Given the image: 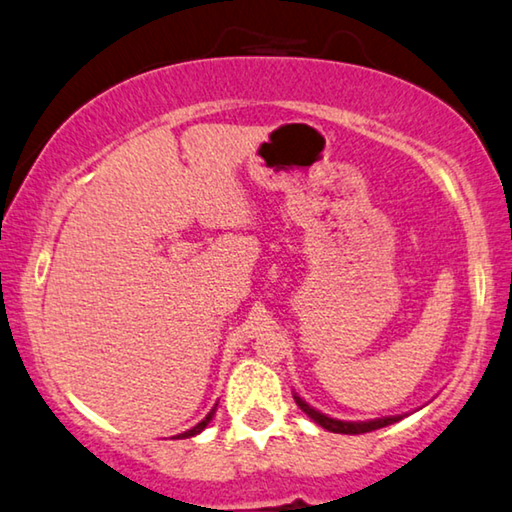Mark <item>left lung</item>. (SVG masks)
<instances>
[{
    "label": "left lung",
    "mask_w": 512,
    "mask_h": 512,
    "mask_svg": "<svg viewBox=\"0 0 512 512\" xmlns=\"http://www.w3.org/2000/svg\"><path fill=\"white\" fill-rule=\"evenodd\" d=\"M295 403L300 410L311 416L313 421L318 423V426H322L329 432H341V435H361V432H371V430H377V428H384V426H391V423H396L403 419V416H387V419H375V421H338V419H329L327 414H320L318 410H313L311 405H306L304 400L300 396H293Z\"/></svg>",
    "instance_id": "left-lung-1"
}]
</instances>
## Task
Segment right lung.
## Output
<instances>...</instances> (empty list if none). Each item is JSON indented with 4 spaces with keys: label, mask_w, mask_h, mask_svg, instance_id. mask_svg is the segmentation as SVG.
<instances>
[{
    "label": "right lung",
    "mask_w": 512,
    "mask_h": 512,
    "mask_svg": "<svg viewBox=\"0 0 512 512\" xmlns=\"http://www.w3.org/2000/svg\"><path fill=\"white\" fill-rule=\"evenodd\" d=\"M215 410H217V407H212V410H210V414L206 416V419H203L201 423H196V426H194L192 430H187V432H183V435H178V437H194V435H199V432H201L203 428H206V426H208V423H210V419H212V416H215Z\"/></svg>",
    "instance_id": "add662e5"
}]
</instances>
